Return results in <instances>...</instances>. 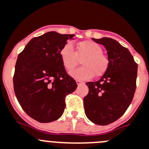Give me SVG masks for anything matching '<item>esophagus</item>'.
<instances>
[{"instance_id": "34e87169", "label": "esophagus", "mask_w": 149, "mask_h": 149, "mask_svg": "<svg viewBox=\"0 0 149 149\" xmlns=\"http://www.w3.org/2000/svg\"><path fill=\"white\" fill-rule=\"evenodd\" d=\"M76 83H77V85H80V84H84V82L80 81V80H77V81H76Z\"/></svg>"}]
</instances>
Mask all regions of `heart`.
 Instances as JSON below:
<instances>
[{
	"label": "heart",
	"mask_w": 149,
	"mask_h": 149,
	"mask_svg": "<svg viewBox=\"0 0 149 149\" xmlns=\"http://www.w3.org/2000/svg\"><path fill=\"white\" fill-rule=\"evenodd\" d=\"M61 58L64 67L71 71L75 68L82 59L84 66L70 72V75L77 80H88L103 75L107 71L109 61L103 54L99 44L91 40H84L77 44L76 51L71 43H67L61 50Z\"/></svg>",
	"instance_id": "1"
}]
</instances>
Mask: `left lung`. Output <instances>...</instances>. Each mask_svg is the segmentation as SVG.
<instances>
[{
    "label": "left lung",
    "mask_w": 149,
    "mask_h": 149,
    "mask_svg": "<svg viewBox=\"0 0 149 149\" xmlns=\"http://www.w3.org/2000/svg\"><path fill=\"white\" fill-rule=\"evenodd\" d=\"M92 40L105 46L109 65L98 81L88 82L84 98L85 114L97 125H106L118 120L132 103L136 89L137 64L128 49L110 38Z\"/></svg>",
    "instance_id": "1"
}]
</instances>
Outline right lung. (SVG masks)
Segmentation results:
<instances>
[{"label":"right lung","mask_w":149,"mask_h":149,"mask_svg":"<svg viewBox=\"0 0 149 149\" xmlns=\"http://www.w3.org/2000/svg\"><path fill=\"white\" fill-rule=\"evenodd\" d=\"M74 36L46 32L32 38L18 54L13 77L15 94L24 111L38 122L59 119L65 107V96L77 88L60 54Z\"/></svg>","instance_id":"1"}]
</instances>
